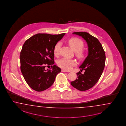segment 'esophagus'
Wrapping results in <instances>:
<instances>
[{
    "label": "esophagus",
    "mask_w": 126,
    "mask_h": 126,
    "mask_svg": "<svg viewBox=\"0 0 126 126\" xmlns=\"http://www.w3.org/2000/svg\"><path fill=\"white\" fill-rule=\"evenodd\" d=\"M62 72H70V71H66V70H64V69H62Z\"/></svg>",
    "instance_id": "1"
}]
</instances>
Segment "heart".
I'll return each instance as SVG.
<instances>
[{
  "mask_svg": "<svg viewBox=\"0 0 126 126\" xmlns=\"http://www.w3.org/2000/svg\"><path fill=\"white\" fill-rule=\"evenodd\" d=\"M68 43L72 49L76 52L77 55L80 57L83 56V53L81 50L83 48L84 44L81 40L77 38H72L69 40ZM61 46V43L60 42H59L55 45L54 48V52L55 55H58L59 54ZM57 64L59 67L69 71L77 64V62L74 60L63 58L59 60Z\"/></svg>",
  "mask_w": 126,
  "mask_h": 126,
  "instance_id": "1",
  "label": "heart"
}]
</instances>
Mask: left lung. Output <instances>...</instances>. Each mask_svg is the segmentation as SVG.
<instances>
[{"mask_svg": "<svg viewBox=\"0 0 126 126\" xmlns=\"http://www.w3.org/2000/svg\"><path fill=\"white\" fill-rule=\"evenodd\" d=\"M82 37L88 46L87 56L80 65V71L84 69V73H77V78L71 81V85L75 88L85 91L92 88L97 82L104 68L106 55L102 46L98 39L85 32L72 33Z\"/></svg>", "mask_w": 126, "mask_h": 126, "instance_id": "1", "label": "left lung"}]
</instances>
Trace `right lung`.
<instances>
[{
    "mask_svg": "<svg viewBox=\"0 0 126 126\" xmlns=\"http://www.w3.org/2000/svg\"><path fill=\"white\" fill-rule=\"evenodd\" d=\"M65 33L37 34L26 40L20 55V70L25 80L37 92L49 88L61 69L54 64V48ZM46 65L51 70H45Z\"/></svg>",
    "mask_w": 126,
    "mask_h": 126,
    "instance_id": "obj_1",
    "label": "right lung"
}]
</instances>
